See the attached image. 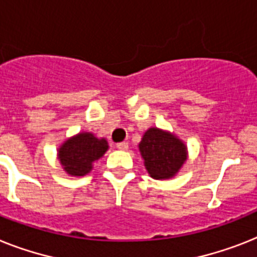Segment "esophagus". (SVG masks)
Returning a JSON list of instances; mask_svg holds the SVG:
<instances>
[{
    "mask_svg": "<svg viewBox=\"0 0 257 257\" xmlns=\"http://www.w3.org/2000/svg\"><path fill=\"white\" fill-rule=\"evenodd\" d=\"M116 148H117L118 150H128V142H118L117 145H116Z\"/></svg>",
    "mask_w": 257,
    "mask_h": 257,
    "instance_id": "obj_1",
    "label": "esophagus"
}]
</instances>
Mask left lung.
<instances>
[{"instance_id": "obj_1", "label": "left lung", "mask_w": 257, "mask_h": 257, "mask_svg": "<svg viewBox=\"0 0 257 257\" xmlns=\"http://www.w3.org/2000/svg\"><path fill=\"white\" fill-rule=\"evenodd\" d=\"M139 146L146 170L154 179L172 178L187 159L184 144L158 128L146 131Z\"/></svg>"}]
</instances>
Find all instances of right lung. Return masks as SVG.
<instances>
[{"label": "right lung", "mask_w": 257, "mask_h": 257, "mask_svg": "<svg viewBox=\"0 0 257 257\" xmlns=\"http://www.w3.org/2000/svg\"><path fill=\"white\" fill-rule=\"evenodd\" d=\"M107 149L108 144L104 139H96L91 133H79L60 148L59 159L69 175L83 176L92 169V162L98 161Z\"/></svg>", "instance_id": "add662e5"}]
</instances>
